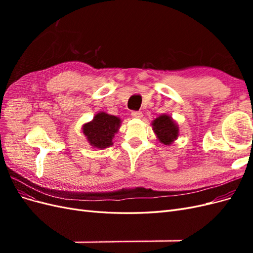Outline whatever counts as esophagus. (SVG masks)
I'll return each mask as SVG.
<instances>
[{"label":"esophagus","mask_w":253,"mask_h":253,"mask_svg":"<svg viewBox=\"0 0 253 253\" xmlns=\"http://www.w3.org/2000/svg\"><path fill=\"white\" fill-rule=\"evenodd\" d=\"M131 115H132V117H134V118H141L142 117V113L138 112V111H133Z\"/></svg>","instance_id":"1"}]
</instances>
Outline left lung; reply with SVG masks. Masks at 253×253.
<instances>
[{
    "mask_svg": "<svg viewBox=\"0 0 253 253\" xmlns=\"http://www.w3.org/2000/svg\"><path fill=\"white\" fill-rule=\"evenodd\" d=\"M152 126L158 140L162 143L170 145L177 139L179 133L178 126L169 115H160L155 120H153Z\"/></svg>",
    "mask_w": 253,
    "mask_h": 253,
    "instance_id": "8db88e82",
    "label": "left lung"
}]
</instances>
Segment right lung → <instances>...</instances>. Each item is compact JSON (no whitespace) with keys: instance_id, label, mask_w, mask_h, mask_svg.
Masks as SVG:
<instances>
[{"instance_id":"add662e5","label":"right lung","mask_w":253,"mask_h":253,"mask_svg":"<svg viewBox=\"0 0 253 253\" xmlns=\"http://www.w3.org/2000/svg\"><path fill=\"white\" fill-rule=\"evenodd\" d=\"M121 119L105 112H99L94 119L83 125L82 131L90 147L103 150L113 145V138L120 127Z\"/></svg>"}]
</instances>
